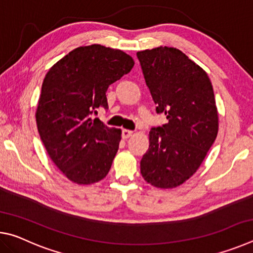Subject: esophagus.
I'll use <instances>...</instances> for the list:
<instances>
[{
	"mask_svg": "<svg viewBox=\"0 0 253 253\" xmlns=\"http://www.w3.org/2000/svg\"><path fill=\"white\" fill-rule=\"evenodd\" d=\"M132 134H134V131L132 130H129V129H123V138H128V137H130Z\"/></svg>",
	"mask_w": 253,
	"mask_h": 253,
	"instance_id": "esophagus-1",
	"label": "esophagus"
}]
</instances>
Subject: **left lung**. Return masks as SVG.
<instances>
[{"instance_id":"1","label":"left lung","mask_w":253,"mask_h":253,"mask_svg":"<svg viewBox=\"0 0 253 253\" xmlns=\"http://www.w3.org/2000/svg\"><path fill=\"white\" fill-rule=\"evenodd\" d=\"M137 58L156 111L169 119L149 131L140 173L153 186L174 188L193 176L216 138L213 87L207 72L176 48L138 51Z\"/></svg>"}]
</instances>
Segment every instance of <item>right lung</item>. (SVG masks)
Returning <instances> with one entry per match:
<instances>
[{
	"label": "right lung",
	"mask_w": 253,
	"mask_h": 253,
	"mask_svg": "<svg viewBox=\"0 0 253 253\" xmlns=\"http://www.w3.org/2000/svg\"><path fill=\"white\" fill-rule=\"evenodd\" d=\"M134 65L122 50L91 44L72 50L46 72L36 111L38 131L54 165L71 182L90 185L108 174L122 130L90 115L108 108L107 89Z\"/></svg>",
	"instance_id": "1"
}]
</instances>
